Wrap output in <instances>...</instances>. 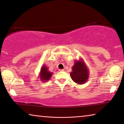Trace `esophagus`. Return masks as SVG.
<instances>
[{
  "instance_id": "34e87169",
  "label": "esophagus",
  "mask_w": 124,
  "mask_h": 124,
  "mask_svg": "<svg viewBox=\"0 0 124 124\" xmlns=\"http://www.w3.org/2000/svg\"><path fill=\"white\" fill-rule=\"evenodd\" d=\"M59 71H64V69H59Z\"/></svg>"
}]
</instances>
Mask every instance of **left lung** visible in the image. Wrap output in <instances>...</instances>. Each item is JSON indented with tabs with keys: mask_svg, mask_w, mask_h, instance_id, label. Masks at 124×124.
Segmentation results:
<instances>
[{
	"mask_svg": "<svg viewBox=\"0 0 124 124\" xmlns=\"http://www.w3.org/2000/svg\"><path fill=\"white\" fill-rule=\"evenodd\" d=\"M72 71L70 72L72 80L76 84L82 85L86 82L89 78V70L84 60L80 58L76 60L72 68Z\"/></svg>",
	"mask_w": 124,
	"mask_h": 124,
	"instance_id": "8db88e82",
	"label": "left lung"
}]
</instances>
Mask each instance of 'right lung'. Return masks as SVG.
<instances>
[{"label":"right lung","instance_id":"1","mask_svg":"<svg viewBox=\"0 0 124 124\" xmlns=\"http://www.w3.org/2000/svg\"><path fill=\"white\" fill-rule=\"evenodd\" d=\"M53 74V73L48 70L47 66H46L45 65H43L40 68V71L39 74V76L38 78H39L40 81L44 82L49 80Z\"/></svg>","mask_w":124,"mask_h":124}]
</instances>
